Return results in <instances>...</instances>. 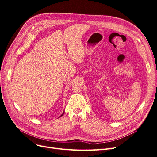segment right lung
<instances>
[{"instance_id": "add662e5", "label": "right lung", "mask_w": 157, "mask_h": 157, "mask_svg": "<svg viewBox=\"0 0 157 157\" xmlns=\"http://www.w3.org/2000/svg\"><path fill=\"white\" fill-rule=\"evenodd\" d=\"M64 113H63V114H64ZM63 114H62V115H63ZM62 115H61V116H62Z\"/></svg>"}]
</instances>
